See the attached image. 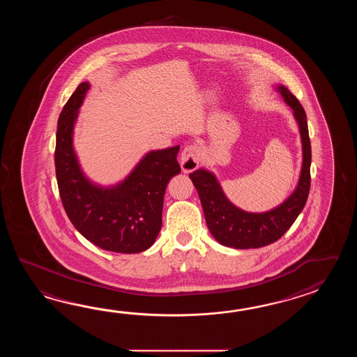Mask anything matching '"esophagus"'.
I'll return each mask as SVG.
<instances>
[{"mask_svg":"<svg viewBox=\"0 0 357 357\" xmlns=\"http://www.w3.org/2000/svg\"><path fill=\"white\" fill-rule=\"evenodd\" d=\"M181 168L185 174H189L195 171L199 167V160H200V148L197 144L186 145L182 149Z\"/></svg>","mask_w":357,"mask_h":357,"instance_id":"34e87169","label":"esophagus"}]
</instances>
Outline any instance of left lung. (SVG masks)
<instances>
[{
	"label": "left lung",
	"mask_w": 357,
	"mask_h": 357,
	"mask_svg": "<svg viewBox=\"0 0 357 357\" xmlns=\"http://www.w3.org/2000/svg\"><path fill=\"white\" fill-rule=\"evenodd\" d=\"M275 91L292 108L303 144L300 178L296 189L283 203L266 212H246L228 200L217 177L211 171L199 168L189 175L200 197L206 226L213 237L223 246L257 249L273 243L292 226L309 197L311 146L306 114L301 103L284 85H278Z\"/></svg>",
	"instance_id": "obj_1"
}]
</instances>
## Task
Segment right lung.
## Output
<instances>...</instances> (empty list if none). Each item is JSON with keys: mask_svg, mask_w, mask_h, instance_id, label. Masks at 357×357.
<instances>
[{"mask_svg": "<svg viewBox=\"0 0 357 357\" xmlns=\"http://www.w3.org/2000/svg\"><path fill=\"white\" fill-rule=\"evenodd\" d=\"M91 84H79L59 117L54 166L68 220L103 250L135 254L152 246L162 228L167 183L181 172L180 145L151 151L121 182L100 186L84 174L74 149V128Z\"/></svg>", "mask_w": 357, "mask_h": 357, "instance_id": "obj_1", "label": "right lung"}]
</instances>
